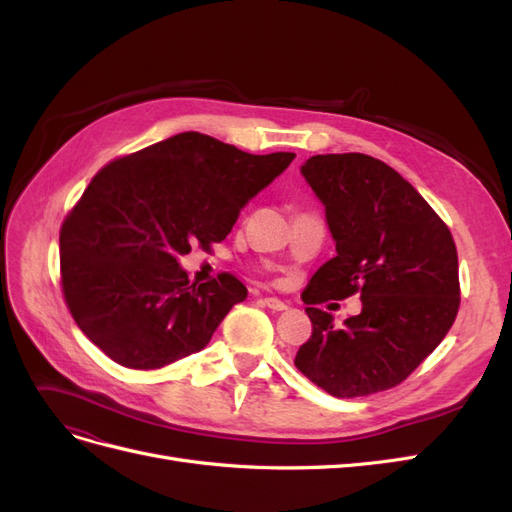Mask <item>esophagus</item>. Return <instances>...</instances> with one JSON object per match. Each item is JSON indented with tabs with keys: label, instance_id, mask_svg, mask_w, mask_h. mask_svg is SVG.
I'll return each instance as SVG.
<instances>
[{
	"label": "esophagus",
	"instance_id": "1",
	"mask_svg": "<svg viewBox=\"0 0 512 512\" xmlns=\"http://www.w3.org/2000/svg\"><path fill=\"white\" fill-rule=\"evenodd\" d=\"M262 303H265L269 309H273V312H284V309H288V303H284L282 299H275V297L262 299Z\"/></svg>",
	"mask_w": 512,
	"mask_h": 512
}]
</instances>
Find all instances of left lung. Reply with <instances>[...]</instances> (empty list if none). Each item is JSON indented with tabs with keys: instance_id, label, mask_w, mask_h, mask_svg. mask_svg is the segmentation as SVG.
<instances>
[{
	"instance_id": "8db88e82",
	"label": "left lung",
	"mask_w": 512,
	"mask_h": 512,
	"mask_svg": "<svg viewBox=\"0 0 512 512\" xmlns=\"http://www.w3.org/2000/svg\"><path fill=\"white\" fill-rule=\"evenodd\" d=\"M324 205L337 256L303 292L312 337L294 365L333 397H363L406 380L453 327L459 267L451 230L395 168L365 153L301 166ZM362 292L342 328L315 305Z\"/></svg>"
}]
</instances>
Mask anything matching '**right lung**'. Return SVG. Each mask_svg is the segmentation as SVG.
<instances>
[{"label": "right lung", "mask_w": 512, "mask_h": 512, "mask_svg": "<svg viewBox=\"0 0 512 512\" xmlns=\"http://www.w3.org/2000/svg\"><path fill=\"white\" fill-rule=\"evenodd\" d=\"M292 160L181 132L106 164L59 232L61 284L79 329L130 369L203 350L247 288L230 273L190 284L179 258L224 241Z\"/></svg>", "instance_id": "obj_1"}]
</instances>
